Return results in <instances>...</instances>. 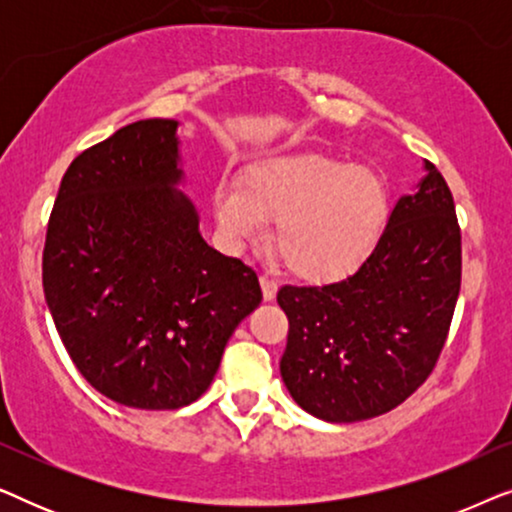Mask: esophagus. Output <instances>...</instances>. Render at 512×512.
I'll return each mask as SVG.
<instances>
[{"mask_svg":"<svg viewBox=\"0 0 512 512\" xmlns=\"http://www.w3.org/2000/svg\"><path fill=\"white\" fill-rule=\"evenodd\" d=\"M261 289H263V298L272 300L277 296V279H272L268 275H261Z\"/></svg>","mask_w":512,"mask_h":512,"instance_id":"34e87169","label":"esophagus"}]
</instances>
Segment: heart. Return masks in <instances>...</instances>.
Here are the masks:
<instances>
[{"instance_id":"heart-1","label":"heart","mask_w":512,"mask_h":512,"mask_svg":"<svg viewBox=\"0 0 512 512\" xmlns=\"http://www.w3.org/2000/svg\"><path fill=\"white\" fill-rule=\"evenodd\" d=\"M216 219L237 237L277 219L272 249L291 275L324 282L354 272L389 212L387 186L368 167L319 151L272 156L242 172L240 188L214 195Z\"/></svg>"}]
</instances>
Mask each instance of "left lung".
<instances>
[{"instance_id":"8db88e82","label":"left lung","mask_w":512,"mask_h":512,"mask_svg":"<svg viewBox=\"0 0 512 512\" xmlns=\"http://www.w3.org/2000/svg\"><path fill=\"white\" fill-rule=\"evenodd\" d=\"M373 254L347 279L282 286L289 319L279 363L300 408L326 422L394 410L426 382L443 352L461 286V228L452 191L426 160Z\"/></svg>"}]
</instances>
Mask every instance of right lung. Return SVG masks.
I'll list each match as a JSON object with an SVG mask.
<instances>
[{"instance_id":"add662e5","label":"right lung","mask_w":512,"mask_h":512,"mask_svg":"<svg viewBox=\"0 0 512 512\" xmlns=\"http://www.w3.org/2000/svg\"><path fill=\"white\" fill-rule=\"evenodd\" d=\"M177 121L146 118L79 153L48 219L44 293L79 373L111 401L177 410L198 401L256 272L202 240L181 179Z\"/></svg>"}]
</instances>
